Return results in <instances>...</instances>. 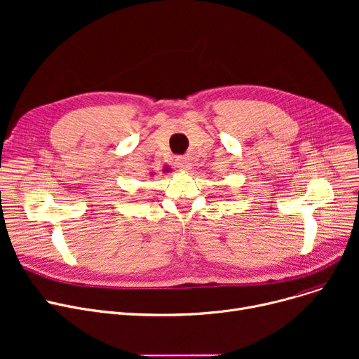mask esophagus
Here are the masks:
<instances>
[{
    "label": "esophagus",
    "instance_id": "obj_1",
    "mask_svg": "<svg viewBox=\"0 0 359 359\" xmlns=\"http://www.w3.org/2000/svg\"><path fill=\"white\" fill-rule=\"evenodd\" d=\"M175 164H176V167H179L180 170H184V172H187V170L192 168V163H191V160L187 158V157H179V158H176Z\"/></svg>",
    "mask_w": 359,
    "mask_h": 359
}]
</instances>
